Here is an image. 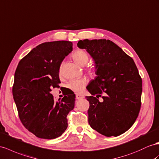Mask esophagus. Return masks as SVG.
Masks as SVG:
<instances>
[{
    "instance_id": "1",
    "label": "esophagus",
    "mask_w": 159,
    "mask_h": 159,
    "mask_svg": "<svg viewBox=\"0 0 159 159\" xmlns=\"http://www.w3.org/2000/svg\"><path fill=\"white\" fill-rule=\"evenodd\" d=\"M76 99L79 100V99H83L84 98V96L83 95H81V94H79V93H76Z\"/></svg>"
}]
</instances>
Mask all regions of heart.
I'll list each match as a JSON object with an SVG mask.
<instances>
[{"instance_id":"b5f03b06","label":"heart","mask_w":159,"mask_h":159,"mask_svg":"<svg viewBox=\"0 0 159 159\" xmlns=\"http://www.w3.org/2000/svg\"><path fill=\"white\" fill-rule=\"evenodd\" d=\"M72 57L73 60L81 66H84L85 65H87L89 60V54H87V52L86 51H84V50H81V49L76 50L72 54ZM89 71L91 72H94L95 69L93 68H89ZM87 79H80L71 80L70 82L68 83V86L72 91L76 93H80L84 90V89L87 86Z\"/></svg>"}]
</instances>
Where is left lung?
Listing matches in <instances>:
<instances>
[{
  "instance_id": "1",
  "label": "left lung",
  "mask_w": 159,
  "mask_h": 159,
  "mask_svg": "<svg viewBox=\"0 0 159 159\" xmlns=\"http://www.w3.org/2000/svg\"><path fill=\"white\" fill-rule=\"evenodd\" d=\"M77 46L86 49L96 64L97 76L87 87L91 94L86 97L89 124L102 135L118 136L132 127L140 110L142 81L138 68L131 57L109 39L80 40Z\"/></svg>"
}]
</instances>
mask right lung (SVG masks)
Returning a JSON list of instances; mask_svg holds the SVG:
<instances>
[{
  "label": "right lung",
  "instance_id": "add662e5",
  "mask_svg": "<svg viewBox=\"0 0 159 159\" xmlns=\"http://www.w3.org/2000/svg\"><path fill=\"white\" fill-rule=\"evenodd\" d=\"M72 46L68 41L39 44L20 60L15 70L13 95L19 119L39 138L54 139L68 127L66 117L75 107V95L55 101L50 91L59 87L60 64Z\"/></svg>",
  "mask_w": 159,
  "mask_h": 159
}]
</instances>
